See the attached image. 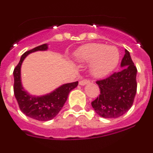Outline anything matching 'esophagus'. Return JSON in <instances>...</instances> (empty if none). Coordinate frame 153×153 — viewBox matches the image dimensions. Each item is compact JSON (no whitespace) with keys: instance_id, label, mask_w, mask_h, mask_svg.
I'll return each mask as SVG.
<instances>
[{"instance_id":"esophagus-1","label":"esophagus","mask_w":153,"mask_h":153,"mask_svg":"<svg viewBox=\"0 0 153 153\" xmlns=\"http://www.w3.org/2000/svg\"><path fill=\"white\" fill-rule=\"evenodd\" d=\"M90 83V79H82V80H80L79 82V85H81V86H83V85H86V84H87V83Z\"/></svg>"}]
</instances>
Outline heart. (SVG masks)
<instances>
[{
	"mask_svg": "<svg viewBox=\"0 0 153 153\" xmlns=\"http://www.w3.org/2000/svg\"><path fill=\"white\" fill-rule=\"evenodd\" d=\"M75 57L80 63H92L91 74L96 77H103L116 68L120 60V53L113 46L93 43L81 47Z\"/></svg>",
	"mask_w": 153,
	"mask_h": 153,
	"instance_id": "1",
	"label": "heart"
}]
</instances>
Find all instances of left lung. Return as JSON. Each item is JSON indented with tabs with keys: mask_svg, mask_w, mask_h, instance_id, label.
Returning <instances> with one entry per match:
<instances>
[{
	"mask_svg": "<svg viewBox=\"0 0 153 153\" xmlns=\"http://www.w3.org/2000/svg\"><path fill=\"white\" fill-rule=\"evenodd\" d=\"M125 51L121 61L123 69L96 82L100 94L91 104L96 113L103 118H118L126 113L133 104L137 90V69L129 51Z\"/></svg>",
	"mask_w": 153,
	"mask_h": 153,
	"instance_id": "1",
	"label": "left lung"
}]
</instances>
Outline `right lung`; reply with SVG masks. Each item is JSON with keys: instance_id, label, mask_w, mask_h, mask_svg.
Instances as JSON below:
<instances>
[{"instance_id": "1", "label": "right lung", "mask_w": 153, "mask_h": 153, "mask_svg": "<svg viewBox=\"0 0 153 153\" xmlns=\"http://www.w3.org/2000/svg\"><path fill=\"white\" fill-rule=\"evenodd\" d=\"M47 44L27 51L21 56L18 64L13 70V93L20 109L23 113L38 121H48L54 118L67 101L69 93L78 85V81L63 84L52 93L42 97L30 95L23 88L21 81V67L23 60L29 53L37 51H47Z\"/></svg>"}]
</instances>
